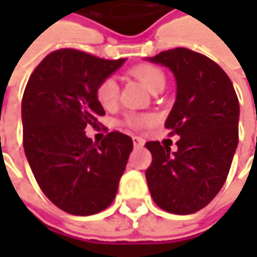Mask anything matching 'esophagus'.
I'll return each mask as SVG.
<instances>
[{
	"instance_id": "esophagus-1",
	"label": "esophagus",
	"mask_w": 257,
	"mask_h": 257,
	"mask_svg": "<svg viewBox=\"0 0 257 257\" xmlns=\"http://www.w3.org/2000/svg\"><path fill=\"white\" fill-rule=\"evenodd\" d=\"M132 139H133V144H134V147H136V149H142V147L144 146V140L142 139V137L133 136Z\"/></svg>"
}]
</instances>
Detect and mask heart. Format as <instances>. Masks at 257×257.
Segmentation results:
<instances>
[{"instance_id":"obj_1","label":"heart","mask_w":257,"mask_h":257,"mask_svg":"<svg viewBox=\"0 0 257 257\" xmlns=\"http://www.w3.org/2000/svg\"><path fill=\"white\" fill-rule=\"evenodd\" d=\"M130 73L137 80H140L144 87L147 90H150L152 93L160 87H164V83H166L164 73L156 65H136L130 70ZM95 98L104 108H113L118 100V84H117L115 78L107 77V78L101 80L95 88ZM152 121H153V117L150 114L128 113L124 115L121 123L132 130H142V128H146L147 125H150Z\"/></svg>"}]
</instances>
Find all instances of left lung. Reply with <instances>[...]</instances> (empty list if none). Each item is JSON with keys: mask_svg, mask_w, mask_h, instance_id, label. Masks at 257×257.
I'll return each mask as SVG.
<instances>
[{"mask_svg": "<svg viewBox=\"0 0 257 257\" xmlns=\"http://www.w3.org/2000/svg\"><path fill=\"white\" fill-rule=\"evenodd\" d=\"M149 60L176 77L177 95L164 127L180 140L174 153L160 142L146 143L152 153L147 184L160 209L192 214L212 202L227 179L239 142V100L229 75L200 53L179 47Z\"/></svg>", "mask_w": 257, "mask_h": 257, "instance_id": "8db88e82", "label": "left lung"}]
</instances>
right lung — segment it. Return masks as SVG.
Masks as SVG:
<instances>
[{
	"label": "right lung",
	"instance_id": "add662e5",
	"mask_svg": "<svg viewBox=\"0 0 257 257\" xmlns=\"http://www.w3.org/2000/svg\"><path fill=\"white\" fill-rule=\"evenodd\" d=\"M124 63L74 48L55 50L37 65L23 95V144L35 180L64 212L90 216L107 209L133 150L130 136L110 132L101 143L85 136L104 115L98 83Z\"/></svg>",
	"mask_w": 257,
	"mask_h": 257
}]
</instances>
